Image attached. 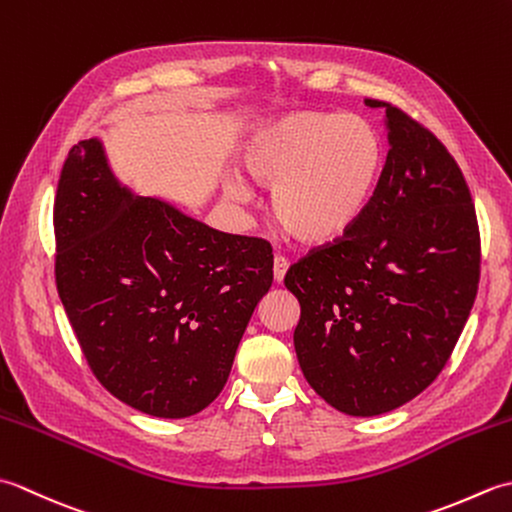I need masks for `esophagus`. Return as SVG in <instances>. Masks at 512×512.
I'll list each match as a JSON object with an SVG mask.
<instances>
[{"label":"esophagus","instance_id":"34e87169","mask_svg":"<svg viewBox=\"0 0 512 512\" xmlns=\"http://www.w3.org/2000/svg\"><path fill=\"white\" fill-rule=\"evenodd\" d=\"M288 266H290V262H288L286 257H281V255L275 257L273 273H275V281H277V284H281V281H284V277H286V273H288Z\"/></svg>","mask_w":512,"mask_h":512}]
</instances>
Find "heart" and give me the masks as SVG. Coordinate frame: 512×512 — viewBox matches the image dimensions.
Listing matches in <instances>:
<instances>
[{"label":"heart","instance_id":"b5f03b06","mask_svg":"<svg viewBox=\"0 0 512 512\" xmlns=\"http://www.w3.org/2000/svg\"><path fill=\"white\" fill-rule=\"evenodd\" d=\"M378 129L361 116L295 112L257 127L242 145V167L273 189L270 211L299 242L325 244L361 220L383 171ZM233 200H248L242 180L228 182Z\"/></svg>","mask_w":512,"mask_h":512}]
</instances>
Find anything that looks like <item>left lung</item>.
<instances>
[{
	"instance_id": "1",
	"label": "left lung",
	"mask_w": 512,
	"mask_h": 512,
	"mask_svg": "<svg viewBox=\"0 0 512 512\" xmlns=\"http://www.w3.org/2000/svg\"><path fill=\"white\" fill-rule=\"evenodd\" d=\"M389 151L365 213L286 273L295 350L310 387L350 416H378L447 365L480 284V226L458 162L387 101Z\"/></svg>"
}]
</instances>
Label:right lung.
Here are the masks:
<instances>
[{"label": "right lung", "mask_w": 512, "mask_h": 512, "mask_svg": "<svg viewBox=\"0 0 512 512\" xmlns=\"http://www.w3.org/2000/svg\"><path fill=\"white\" fill-rule=\"evenodd\" d=\"M52 222L59 297L99 383L156 418L209 407L273 284L266 239L134 195L96 138L65 158Z\"/></svg>", "instance_id": "1"}]
</instances>
